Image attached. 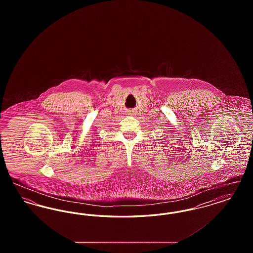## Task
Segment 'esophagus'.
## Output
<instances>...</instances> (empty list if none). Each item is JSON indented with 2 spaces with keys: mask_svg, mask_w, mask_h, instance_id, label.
I'll return each instance as SVG.
<instances>
[{
  "mask_svg": "<svg viewBox=\"0 0 253 253\" xmlns=\"http://www.w3.org/2000/svg\"><path fill=\"white\" fill-rule=\"evenodd\" d=\"M130 114H131V115H132V113H130Z\"/></svg>",
  "mask_w": 253,
  "mask_h": 253,
  "instance_id": "1",
  "label": "esophagus"
}]
</instances>
